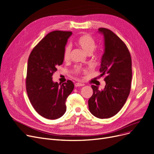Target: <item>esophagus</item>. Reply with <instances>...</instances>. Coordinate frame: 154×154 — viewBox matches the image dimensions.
<instances>
[{
  "label": "esophagus",
  "mask_w": 154,
  "mask_h": 154,
  "mask_svg": "<svg viewBox=\"0 0 154 154\" xmlns=\"http://www.w3.org/2000/svg\"><path fill=\"white\" fill-rule=\"evenodd\" d=\"M75 86L76 87H80V86H83L84 84L83 83H76L75 84Z\"/></svg>",
  "instance_id": "obj_1"
}]
</instances>
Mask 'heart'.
Returning <instances> with one entry per match:
<instances>
[{"mask_svg": "<svg viewBox=\"0 0 154 154\" xmlns=\"http://www.w3.org/2000/svg\"><path fill=\"white\" fill-rule=\"evenodd\" d=\"M77 44L81 47L88 54H91L97 46V42L91 36L88 34H83L77 39ZM71 52V45L68 44L64 47L63 52V58L65 61H68L70 58ZM86 69L82 67L81 66H75L72 70V72L75 75H79Z\"/></svg>", "mask_w": 154, "mask_h": 154, "instance_id": "obj_1", "label": "heart"}]
</instances>
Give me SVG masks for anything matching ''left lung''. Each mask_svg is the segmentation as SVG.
<instances>
[{
    "mask_svg": "<svg viewBox=\"0 0 154 154\" xmlns=\"http://www.w3.org/2000/svg\"><path fill=\"white\" fill-rule=\"evenodd\" d=\"M98 30L105 38L100 71L101 76H106V85L103 90L91 85L93 93L88 107L92 115L103 119L115 115L125 105L130 92L132 71L131 55L125 42L109 29Z\"/></svg>",
    "mask_w": 154,
    "mask_h": 154,
    "instance_id": "1",
    "label": "left lung"
}]
</instances>
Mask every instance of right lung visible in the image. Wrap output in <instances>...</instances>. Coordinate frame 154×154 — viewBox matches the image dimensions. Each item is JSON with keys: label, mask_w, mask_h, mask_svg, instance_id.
Returning a JSON list of instances; mask_svg holds the SVG:
<instances>
[{"label": "right lung", "mask_w": 154, "mask_h": 154, "mask_svg": "<svg viewBox=\"0 0 154 154\" xmlns=\"http://www.w3.org/2000/svg\"><path fill=\"white\" fill-rule=\"evenodd\" d=\"M71 31H54L36 45L28 58L26 87L35 110L47 119L55 120L66 111V100L74 89L71 80L61 85L52 77L63 63V52Z\"/></svg>", "instance_id": "obj_1"}]
</instances>
